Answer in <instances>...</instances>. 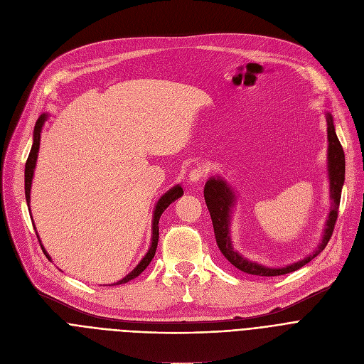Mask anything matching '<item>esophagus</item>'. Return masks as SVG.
I'll return each mask as SVG.
<instances>
[{
    "mask_svg": "<svg viewBox=\"0 0 364 364\" xmlns=\"http://www.w3.org/2000/svg\"><path fill=\"white\" fill-rule=\"evenodd\" d=\"M205 176H206V171H205L203 166H200V165L199 166H193L190 169V173H188V180L191 183H198V181L203 180Z\"/></svg>",
    "mask_w": 364,
    "mask_h": 364,
    "instance_id": "34e87169",
    "label": "esophagus"
}]
</instances>
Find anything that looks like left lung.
Returning a JSON list of instances; mask_svg holds the SVG:
<instances>
[{
  "label": "left lung",
  "instance_id": "obj_1",
  "mask_svg": "<svg viewBox=\"0 0 364 364\" xmlns=\"http://www.w3.org/2000/svg\"><path fill=\"white\" fill-rule=\"evenodd\" d=\"M328 119V141H329V149H328V159H329V180H331V199H332V209L328 216L325 234L322 237V241L319 247L314 250L310 256L304 257L303 260H299L293 264L284 266V268H268V266L259 264L256 262H250L240 256L230 240V212L234 202V195L230 190V187L220 178H210L205 186V202L209 209L210 218H212V225L213 232L216 238V245L220 247L221 253L225 256V259L235 266L237 269L243 271L250 275L256 277H279L289 272H294L306 263H309L313 257H316L328 245V241L332 237L336 218H338V208H340L341 200V190L344 184L346 177V155L344 149L341 146L340 140L336 137L335 127L332 123V115L326 114Z\"/></svg>",
  "mask_w": 364,
  "mask_h": 364
}]
</instances>
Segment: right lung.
Segmentation results:
<instances>
[{
    "instance_id": "obj_1",
    "label": "right lung",
    "mask_w": 364,
    "mask_h": 364,
    "mask_svg": "<svg viewBox=\"0 0 364 364\" xmlns=\"http://www.w3.org/2000/svg\"><path fill=\"white\" fill-rule=\"evenodd\" d=\"M46 117H48L46 114H42V115L38 118V121H36L35 132H33V144H32L31 154H29L28 161H26V168H24V193H26V202H28V203H29V200H31V186H32L33 169H35V164H36V158H38V151H39L41 130H42V126H43V123H45ZM181 196H183V188H181L180 186H176V187H173L171 190H169L168 193H165V195L159 199V202H158V205H156V208H155V212H154V227H152L154 232H152V245H151L149 252L146 253V256H144V257L140 260V263L136 266V268H134L127 277H124L123 279L115 282V284H112V285L126 284V282L134 279L136 277H139L144 269L148 268V264L152 262V259H154V256H155L156 246H158V238H159V218H161L162 212H164L169 205H171L176 199H178V198H181ZM38 240H39V237H38ZM39 243H41V240H39ZM41 247H42V246H41ZM42 250H43V253L46 255V257L50 259V256H48V253L45 252L43 247H42Z\"/></svg>"
}]
</instances>
